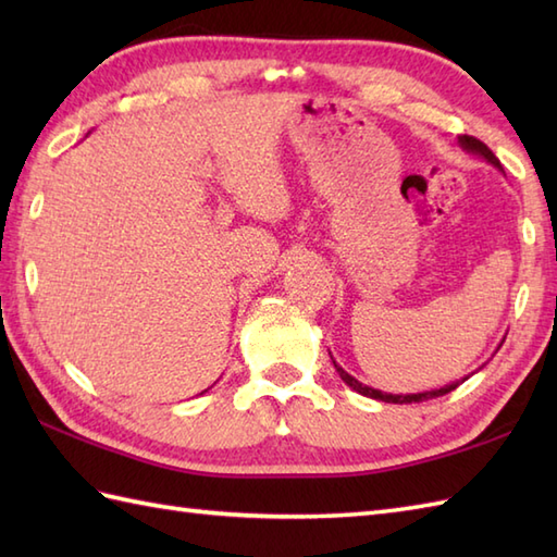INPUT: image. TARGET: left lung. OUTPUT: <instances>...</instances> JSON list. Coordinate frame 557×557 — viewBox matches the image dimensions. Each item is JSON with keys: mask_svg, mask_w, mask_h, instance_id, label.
<instances>
[{"mask_svg": "<svg viewBox=\"0 0 557 557\" xmlns=\"http://www.w3.org/2000/svg\"><path fill=\"white\" fill-rule=\"evenodd\" d=\"M459 144L465 146L467 150H471V152H479L481 158H486L488 162H493L495 168L500 170V162H498V158L493 156V150L483 144V140H479V138H474V136H459ZM335 363V361H333ZM335 369H337V373H339V377L342 381H345L351 389H357L359 395H366V397H371V399H381V401H393V405H411V401H425V399H435V397H443V395H447V393H453V389L457 387V385H461L467 381V377H461L459 383H453V385H445V387H441V389H431V393H419V395H387V393H381V389H373V387H369V385H363V383H359L357 377L354 375H349L345 369H342V366H337L335 363Z\"/></svg>", "mask_w": 557, "mask_h": 557, "instance_id": "left-lung-1", "label": "left lung"}]
</instances>
